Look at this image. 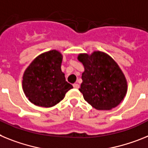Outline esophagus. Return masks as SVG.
<instances>
[{"instance_id":"1","label":"esophagus","mask_w":148,"mask_h":148,"mask_svg":"<svg viewBox=\"0 0 148 148\" xmlns=\"http://www.w3.org/2000/svg\"><path fill=\"white\" fill-rule=\"evenodd\" d=\"M73 86L75 88H78L79 87V85L78 83H74V84H73Z\"/></svg>"}]
</instances>
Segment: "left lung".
I'll return each mask as SVG.
<instances>
[{"instance_id":"1","label":"left lung","mask_w":148,"mask_h":148,"mask_svg":"<svg viewBox=\"0 0 148 148\" xmlns=\"http://www.w3.org/2000/svg\"><path fill=\"white\" fill-rule=\"evenodd\" d=\"M78 60L84 65L79 91L85 101L98 110L115 108L125 97L127 80L112 57L101 51L81 53Z\"/></svg>"}]
</instances>
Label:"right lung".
Here are the masks:
<instances>
[{
	"mask_svg": "<svg viewBox=\"0 0 148 148\" xmlns=\"http://www.w3.org/2000/svg\"><path fill=\"white\" fill-rule=\"evenodd\" d=\"M62 56L56 50L38 56L25 70L22 86L25 95L33 104L51 107L65 97L72 85L62 72Z\"/></svg>",
	"mask_w": 148,
	"mask_h": 148,
	"instance_id": "add662e5",
	"label": "right lung"
}]
</instances>
